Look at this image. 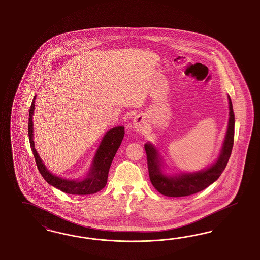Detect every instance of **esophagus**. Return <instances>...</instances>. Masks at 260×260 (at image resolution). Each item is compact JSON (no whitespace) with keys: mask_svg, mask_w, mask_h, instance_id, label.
<instances>
[{"mask_svg":"<svg viewBox=\"0 0 260 260\" xmlns=\"http://www.w3.org/2000/svg\"><path fill=\"white\" fill-rule=\"evenodd\" d=\"M134 126L137 132H143L146 128V126H145L144 122L140 118V116H136L134 118Z\"/></svg>","mask_w":260,"mask_h":260,"instance_id":"obj_1","label":"esophagus"}]
</instances>
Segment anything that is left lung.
Here are the masks:
<instances>
[{"label": "left lung", "instance_id": "8db88e82", "mask_svg": "<svg viewBox=\"0 0 260 260\" xmlns=\"http://www.w3.org/2000/svg\"><path fill=\"white\" fill-rule=\"evenodd\" d=\"M229 108L228 131L220 155L212 167L205 171L193 173H181L177 176H166L160 169L161 164L158 160L157 150L151 144L145 145L150 182L160 193L166 197H188L203 190L219 178L228 163L235 139V113L230 97Z\"/></svg>", "mask_w": 260, "mask_h": 260}]
</instances>
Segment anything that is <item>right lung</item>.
<instances>
[{"mask_svg": "<svg viewBox=\"0 0 260 260\" xmlns=\"http://www.w3.org/2000/svg\"><path fill=\"white\" fill-rule=\"evenodd\" d=\"M34 102L35 96L32 100L30 110H29V118H28V137L31 147L32 152L35 158V162L40 173L44 177V179L55 187L56 189H60L66 193L74 194V196H86L92 194L103 188H105L108 175L110 171L111 162L115 153L119 149L122 140L125 134L124 126H115L110 129L107 134L104 136L102 142L99 146V149L96 152L94 161L91 167V170L88 173L87 178L83 180H68L61 177H57L52 173L47 171L46 166L42 162L36 150L34 149V141H33V123H32V115L34 111Z\"/></svg>", "mask_w": 260, "mask_h": 260, "instance_id": "add662e5", "label": "right lung"}]
</instances>
